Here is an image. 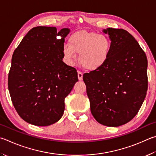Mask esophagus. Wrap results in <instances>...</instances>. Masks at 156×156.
Instances as JSON below:
<instances>
[{
  "label": "esophagus",
  "instance_id": "34e87169",
  "mask_svg": "<svg viewBox=\"0 0 156 156\" xmlns=\"http://www.w3.org/2000/svg\"><path fill=\"white\" fill-rule=\"evenodd\" d=\"M83 72H80V71H78V77L79 80H83Z\"/></svg>",
  "mask_w": 156,
  "mask_h": 156
}]
</instances>
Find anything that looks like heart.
Here are the masks:
<instances>
[{"label":"heart","instance_id":"1","mask_svg":"<svg viewBox=\"0 0 156 156\" xmlns=\"http://www.w3.org/2000/svg\"><path fill=\"white\" fill-rule=\"evenodd\" d=\"M111 41L107 36L94 32L80 30L71 35L69 44L63 47L65 59L73 65L79 54V62L84 69L95 70L106 63L109 57Z\"/></svg>","mask_w":156,"mask_h":156}]
</instances>
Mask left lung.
Segmentation results:
<instances>
[{"label": "left lung", "mask_w": 156, "mask_h": 156, "mask_svg": "<svg viewBox=\"0 0 156 156\" xmlns=\"http://www.w3.org/2000/svg\"><path fill=\"white\" fill-rule=\"evenodd\" d=\"M111 41L106 63L85 73L83 80L95 120L108 127L129 122L137 114L148 88L147 58L137 41L123 29L108 28Z\"/></svg>", "instance_id": "left-lung-1"}]
</instances>
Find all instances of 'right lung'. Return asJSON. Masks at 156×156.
Segmentation results:
<instances>
[{
	"mask_svg": "<svg viewBox=\"0 0 156 156\" xmlns=\"http://www.w3.org/2000/svg\"><path fill=\"white\" fill-rule=\"evenodd\" d=\"M68 28L37 27L30 30L14 51L8 89L22 119L48 126L60 119L65 98L78 81L76 69L63 61Z\"/></svg>",
	"mask_w": 156,
	"mask_h": 156,
	"instance_id": "add662e5",
	"label": "right lung"
}]
</instances>
